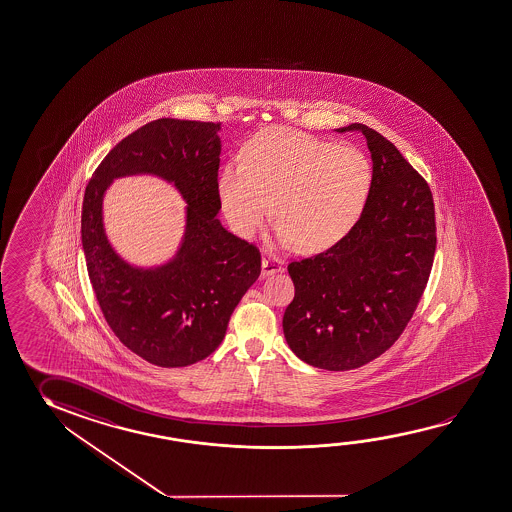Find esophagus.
Instances as JSON below:
<instances>
[{"mask_svg": "<svg viewBox=\"0 0 512 512\" xmlns=\"http://www.w3.org/2000/svg\"><path fill=\"white\" fill-rule=\"evenodd\" d=\"M283 261L277 260L274 256H265L261 261V276L267 277L277 272H283Z\"/></svg>", "mask_w": 512, "mask_h": 512, "instance_id": "obj_1", "label": "esophagus"}]
</instances>
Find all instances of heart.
I'll use <instances>...</instances> for the list:
<instances>
[{
    "mask_svg": "<svg viewBox=\"0 0 512 512\" xmlns=\"http://www.w3.org/2000/svg\"><path fill=\"white\" fill-rule=\"evenodd\" d=\"M372 167L363 151L290 128H268L245 146L244 162L219 174L220 208L236 235L252 238L272 213L283 244L301 252L336 244L365 208Z\"/></svg>",
    "mask_w": 512,
    "mask_h": 512,
    "instance_id": "heart-1",
    "label": "heart"
}]
</instances>
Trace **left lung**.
<instances>
[{
  "mask_svg": "<svg viewBox=\"0 0 512 512\" xmlns=\"http://www.w3.org/2000/svg\"><path fill=\"white\" fill-rule=\"evenodd\" d=\"M336 131L365 135L372 185L340 242L288 265L295 297L283 331L304 363L343 372L381 356L404 333L429 281L436 217L427 181L388 138L359 122Z\"/></svg>",
  "mask_w": 512,
  "mask_h": 512,
  "instance_id": "1",
  "label": "left lung"
}]
</instances>
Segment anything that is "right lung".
I'll return each mask as SVG.
<instances>
[{
  "label": "right lung",
  "instance_id": "right-lung-1",
  "mask_svg": "<svg viewBox=\"0 0 512 512\" xmlns=\"http://www.w3.org/2000/svg\"><path fill=\"white\" fill-rule=\"evenodd\" d=\"M219 130L220 122H147L105 156L85 188L82 244L99 308L122 345L151 365L176 368L210 356L260 277V251L217 219ZM137 173L169 180L188 203L179 252L160 268L122 261L102 226L105 188Z\"/></svg>",
  "mask_w": 512,
  "mask_h": 512
}]
</instances>
